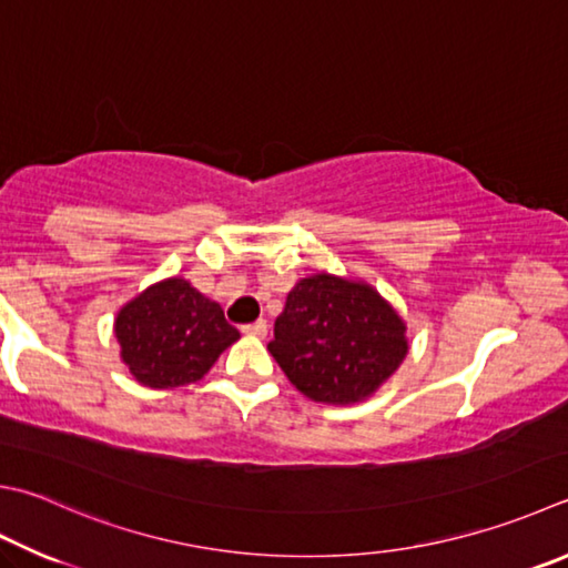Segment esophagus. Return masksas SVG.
<instances>
[{
  "label": "esophagus",
  "instance_id": "esophagus-1",
  "mask_svg": "<svg viewBox=\"0 0 568 568\" xmlns=\"http://www.w3.org/2000/svg\"><path fill=\"white\" fill-rule=\"evenodd\" d=\"M266 321L264 318H260V321H254V324H247V326H242V334H247V336H256V338H264L266 336Z\"/></svg>",
  "mask_w": 568,
  "mask_h": 568
}]
</instances>
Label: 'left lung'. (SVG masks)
Instances as JSON below:
<instances>
[{
	"label": "left lung",
	"instance_id": "1",
	"mask_svg": "<svg viewBox=\"0 0 568 568\" xmlns=\"http://www.w3.org/2000/svg\"><path fill=\"white\" fill-rule=\"evenodd\" d=\"M266 348L306 398L351 405L398 371L408 338L398 312L371 284L321 272L288 292Z\"/></svg>",
	"mask_w": 568,
	"mask_h": 568
}]
</instances>
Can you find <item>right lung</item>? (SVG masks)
<instances>
[{
  "label": "right lung",
  "mask_w": 568,
  "mask_h": 568,
  "mask_svg": "<svg viewBox=\"0 0 568 568\" xmlns=\"http://www.w3.org/2000/svg\"><path fill=\"white\" fill-rule=\"evenodd\" d=\"M121 358L148 388H180L215 366L240 338L222 306L180 276L148 286L115 316Z\"/></svg>",
  "instance_id": "add662e5"
}]
</instances>
